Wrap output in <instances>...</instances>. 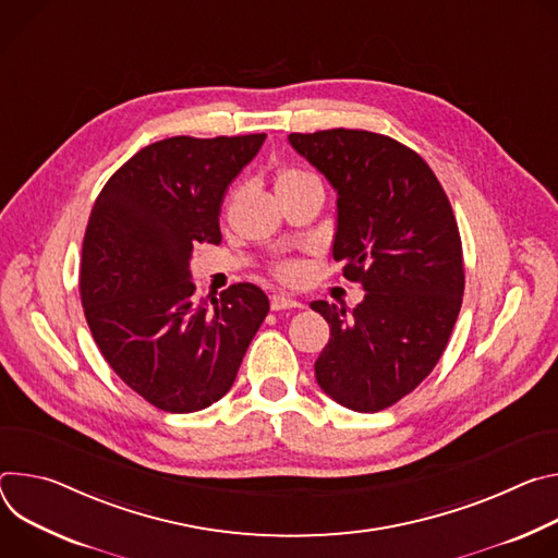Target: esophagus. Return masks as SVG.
<instances>
[{"label": "esophagus", "mask_w": 558, "mask_h": 558, "mask_svg": "<svg viewBox=\"0 0 558 558\" xmlns=\"http://www.w3.org/2000/svg\"><path fill=\"white\" fill-rule=\"evenodd\" d=\"M270 307H272V311H294V307H303V303L296 301V299H290L286 294H272L270 296Z\"/></svg>", "instance_id": "1"}]
</instances>
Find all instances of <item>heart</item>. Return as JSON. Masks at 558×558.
Masks as SVG:
<instances>
[{"instance_id":"heart-1","label":"heart","mask_w":558,"mask_h":558,"mask_svg":"<svg viewBox=\"0 0 558 558\" xmlns=\"http://www.w3.org/2000/svg\"><path fill=\"white\" fill-rule=\"evenodd\" d=\"M307 179H317V177L311 174V172H305V170H299V168H281L277 172V179H275V189L281 191V189H288V185H294V183H301V181H307ZM277 275L283 281H294L301 275V268H299V264L286 262V264L277 266Z\"/></svg>"}]
</instances>
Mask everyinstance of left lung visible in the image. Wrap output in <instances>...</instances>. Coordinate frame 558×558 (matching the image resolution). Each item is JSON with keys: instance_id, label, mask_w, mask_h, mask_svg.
Wrapping results in <instances>:
<instances>
[{"instance_id": "obj_1", "label": "left lung", "mask_w": 558, "mask_h": 558, "mask_svg": "<svg viewBox=\"0 0 558 558\" xmlns=\"http://www.w3.org/2000/svg\"><path fill=\"white\" fill-rule=\"evenodd\" d=\"M290 146L337 191L335 262L363 301H315L330 341L315 363L322 390L354 412L410 395L441 359L463 301L459 226L437 174L392 137L332 129Z\"/></svg>"}]
</instances>
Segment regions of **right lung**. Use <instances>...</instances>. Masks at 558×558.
<instances>
[{"mask_svg": "<svg viewBox=\"0 0 558 558\" xmlns=\"http://www.w3.org/2000/svg\"><path fill=\"white\" fill-rule=\"evenodd\" d=\"M266 135L168 137L142 148L101 189L86 226L80 292L117 377L163 412H197L234 384L270 303L234 283L195 296V243H219L230 181Z\"/></svg>", "mask_w": 558, "mask_h": 558, "instance_id": "add662e5", "label": "right lung"}]
</instances>
